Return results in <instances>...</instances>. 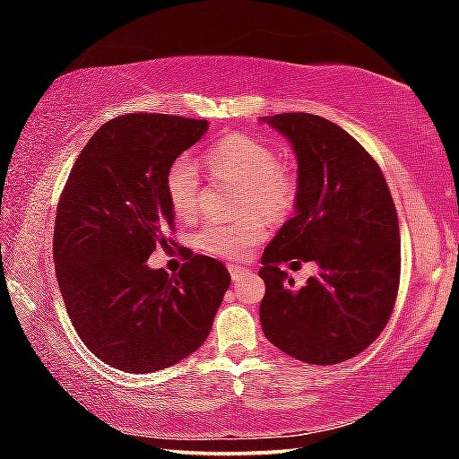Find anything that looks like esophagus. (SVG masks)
Returning <instances> with one entry per match:
<instances>
[{"label":"esophagus","mask_w":459,"mask_h":459,"mask_svg":"<svg viewBox=\"0 0 459 459\" xmlns=\"http://www.w3.org/2000/svg\"><path fill=\"white\" fill-rule=\"evenodd\" d=\"M247 267H240V265H235V263H230L229 265V273L232 277V281H237V279H240L243 275H247Z\"/></svg>","instance_id":"esophagus-1"}]
</instances>
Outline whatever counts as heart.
I'll use <instances>...</instances> for the list:
<instances>
[{"instance_id": "b5f03b06", "label": "heart", "mask_w": 459, "mask_h": 459, "mask_svg": "<svg viewBox=\"0 0 459 459\" xmlns=\"http://www.w3.org/2000/svg\"><path fill=\"white\" fill-rule=\"evenodd\" d=\"M211 172L222 174L247 188V204L259 206L271 216H283L298 202V178L279 164V155L269 143L255 135L235 134L216 142L206 153ZM200 174L190 158H178L168 169L166 194L178 219L196 214ZM267 221L259 214L235 222H206L196 232L202 251L224 259H245L267 237Z\"/></svg>"}]
</instances>
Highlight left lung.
I'll return each instance as SVG.
<instances>
[{"mask_svg":"<svg viewBox=\"0 0 459 459\" xmlns=\"http://www.w3.org/2000/svg\"><path fill=\"white\" fill-rule=\"evenodd\" d=\"M263 121L290 139L299 188L295 216L261 257L263 332L301 362L351 360L378 338L397 299L401 238L391 190L372 155L336 123L312 113ZM293 258L321 267L299 290L278 269Z\"/></svg>","mask_w":459,"mask_h":459,"instance_id":"1","label":"left lung"}]
</instances>
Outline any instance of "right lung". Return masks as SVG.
<instances>
[{"instance_id": "add662e5", "label": "right lung", "mask_w": 459, "mask_h": 459, "mask_svg": "<svg viewBox=\"0 0 459 459\" xmlns=\"http://www.w3.org/2000/svg\"><path fill=\"white\" fill-rule=\"evenodd\" d=\"M206 129L161 113L107 121L58 200L52 253L66 312L89 351L119 370L143 375L198 351L230 285L221 261L190 248L176 275L145 263L174 245L166 176Z\"/></svg>"}]
</instances>
